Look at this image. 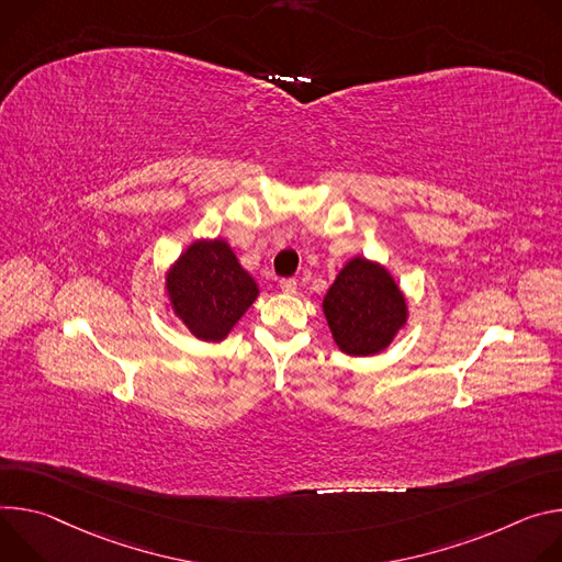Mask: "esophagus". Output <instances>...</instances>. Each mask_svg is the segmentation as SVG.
<instances>
[{
    "instance_id": "34e87169",
    "label": "esophagus",
    "mask_w": 562,
    "mask_h": 562,
    "mask_svg": "<svg viewBox=\"0 0 562 562\" xmlns=\"http://www.w3.org/2000/svg\"><path fill=\"white\" fill-rule=\"evenodd\" d=\"M279 288H281L285 294H294V292H296V279H292V277L281 279V281H279Z\"/></svg>"
}]
</instances>
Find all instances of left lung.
<instances>
[{
  "instance_id": "8db88e82",
  "label": "left lung",
  "mask_w": 562,
  "mask_h": 562,
  "mask_svg": "<svg viewBox=\"0 0 562 562\" xmlns=\"http://www.w3.org/2000/svg\"><path fill=\"white\" fill-rule=\"evenodd\" d=\"M324 313L346 355L384 350L406 322V303L393 277L378 263L352 259L324 299Z\"/></svg>"
}]
</instances>
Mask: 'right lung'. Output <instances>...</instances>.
Listing matches in <instances>:
<instances>
[{
  "label": "right lung",
  "mask_w": 562,
  "mask_h": 562,
  "mask_svg": "<svg viewBox=\"0 0 562 562\" xmlns=\"http://www.w3.org/2000/svg\"><path fill=\"white\" fill-rule=\"evenodd\" d=\"M167 292L187 328L199 339L221 341L255 303L259 288L225 240H199L171 268Z\"/></svg>",
  "instance_id": "right-lung-1"
}]
</instances>
